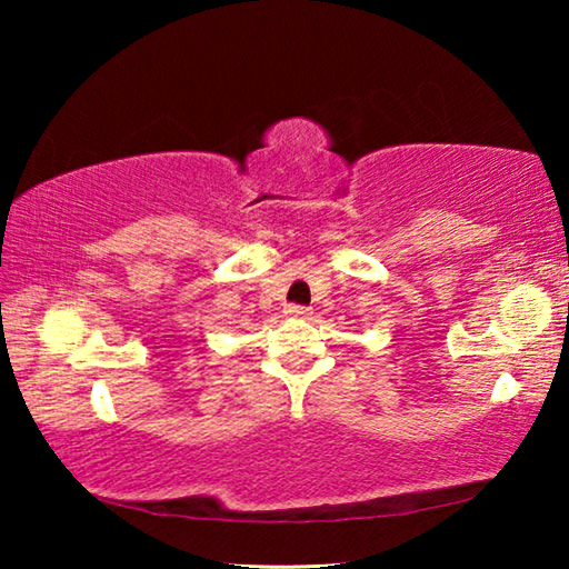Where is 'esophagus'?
Returning a JSON list of instances; mask_svg holds the SVG:
<instances>
[{
	"mask_svg": "<svg viewBox=\"0 0 569 569\" xmlns=\"http://www.w3.org/2000/svg\"><path fill=\"white\" fill-rule=\"evenodd\" d=\"M313 311L308 306H286V316H291V319H308Z\"/></svg>",
	"mask_w": 569,
	"mask_h": 569,
	"instance_id": "34e87169",
	"label": "esophagus"
}]
</instances>
